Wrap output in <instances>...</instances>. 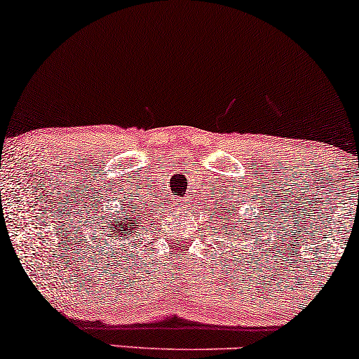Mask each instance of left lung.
<instances>
[{"mask_svg":"<svg viewBox=\"0 0 359 359\" xmlns=\"http://www.w3.org/2000/svg\"><path fill=\"white\" fill-rule=\"evenodd\" d=\"M242 203L245 201L242 199ZM220 208H222V204H220ZM240 209V204L238 201H235V203H230L229 209H224L222 208V212L217 214V219L220 220V232L224 235L222 237H227V238H235L237 242H245V240L252 238L255 230L259 227V215H255V222H252L250 219H243L242 215H237L235 212H238ZM215 214V212H214ZM257 224V227L255 228L254 225Z\"/></svg>","mask_w":359,"mask_h":359,"instance_id":"1","label":"left lung"}]
</instances>
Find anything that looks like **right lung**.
<instances>
[{"instance_id":"obj_1","label":"right lung","mask_w":359,"mask_h":359,"mask_svg":"<svg viewBox=\"0 0 359 359\" xmlns=\"http://www.w3.org/2000/svg\"><path fill=\"white\" fill-rule=\"evenodd\" d=\"M140 205L135 209L134 205L124 204L114 214L102 215L97 219L100 222H96V227L91 229V242L104 248L106 253L122 252L127 255L129 243H135V238H139L142 232L144 217L140 215Z\"/></svg>"}]
</instances>
